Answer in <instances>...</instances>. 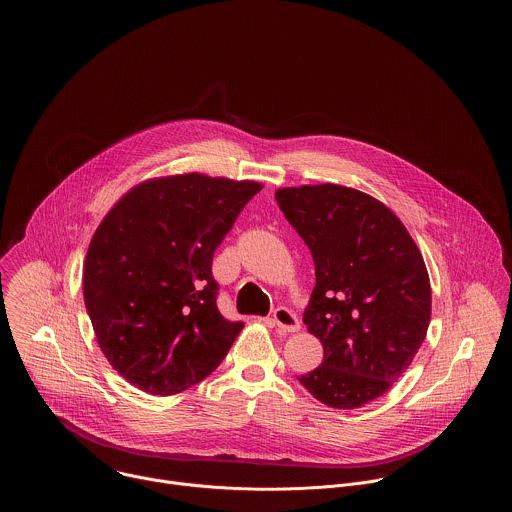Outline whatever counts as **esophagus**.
I'll use <instances>...</instances> for the list:
<instances>
[{
	"instance_id": "esophagus-1",
	"label": "esophagus",
	"mask_w": 512,
	"mask_h": 512,
	"mask_svg": "<svg viewBox=\"0 0 512 512\" xmlns=\"http://www.w3.org/2000/svg\"><path fill=\"white\" fill-rule=\"evenodd\" d=\"M272 322H274V326H276L278 330H282V332H297V330L301 328L299 318L295 317L292 311L286 309V307H278V309L274 311Z\"/></svg>"
}]
</instances>
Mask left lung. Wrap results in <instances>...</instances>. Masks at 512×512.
<instances>
[{
	"mask_svg": "<svg viewBox=\"0 0 512 512\" xmlns=\"http://www.w3.org/2000/svg\"><path fill=\"white\" fill-rule=\"evenodd\" d=\"M276 201L317 274L303 322L324 361L297 380L332 409L363 407L390 390L426 338L432 290L420 249L365 192L317 184L280 188Z\"/></svg>",
	"mask_w": 512,
	"mask_h": 512,
	"instance_id": "8db88e82",
	"label": "left lung"
}]
</instances>
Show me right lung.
Listing matches in <instances>:
<instances>
[{"mask_svg":"<svg viewBox=\"0 0 512 512\" xmlns=\"http://www.w3.org/2000/svg\"><path fill=\"white\" fill-rule=\"evenodd\" d=\"M253 180L199 172L146 180L101 220L84 263V303L99 347L126 382L174 395L207 378L244 322L217 309L215 249Z\"/></svg>","mask_w":512,"mask_h":512,"instance_id":"add662e5","label":"right lung"}]
</instances>
